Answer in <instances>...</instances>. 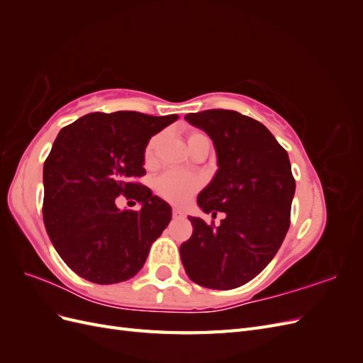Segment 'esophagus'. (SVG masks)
<instances>
[{
	"label": "esophagus",
	"instance_id": "obj_1",
	"mask_svg": "<svg viewBox=\"0 0 363 363\" xmlns=\"http://www.w3.org/2000/svg\"><path fill=\"white\" fill-rule=\"evenodd\" d=\"M172 216L174 218H184V213H183V211H180V208H172Z\"/></svg>",
	"mask_w": 363,
	"mask_h": 363
}]
</instances>
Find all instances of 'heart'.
I'll list each match as a JSON object with an SVG mask.
<instances>
[{"label": "heart", "mask_w": 363, "mask_h": 363, "mask_svg": "<svg viewBox=\"0 0 363 363\" xmlns=\"http://www.w3.org/2000/svg\"><path fill=\"white\" fill-rule=\"evenodd\" d=\"M204 138L203 133L195 130H189L186 133V139H188V145L191 147L196 139ZM163 140V133H157L152 136L145 145L144 150V163L145 167L152 168L157 162V150ZM201 182L199 177L194 175L179 172V171H168L162 174L160 177L155 183V189L159 196L163 200H167L172 204L182 206L191 200V196L200 189Z\"/></svg>", "instance_id": "b5f03b06"}]
</instances>
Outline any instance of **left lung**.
Wrapping results in <instances>:
<instances>
[{
  "label": "left lung",
  "instance_id": "1",
  "mask_svg": "<svg viewBox=\"0 0 363 363\" xmlns=\"http://www.w3.org/2000/svg\"><path fill=\"white\" fill-rule=\"evenodd\" d=\"M186 121L212 138L218 172L196 203L206 213L224 212L221 224L189 216L192 236L180 245L189 279L208 289H235L260 274L276 256L291 224L295 179L286 150L259 121L212 108Z\"/></svg>",
  "mask_w": 363,
  "mask_h": 363
}]
</instances>
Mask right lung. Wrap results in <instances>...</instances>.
Masks as SVG:
<instances>
[{
	"label": "right lung",
	"mask_w": 363,
	"mask_h": 363,
	"mask_svg": "<svg viewBox=\"0 0 363 363\" xmlns=\"http://www.w3.org/2000/svg\"><path fill=\"white\" fill-rule=\"evenodd\" d=\"M177 115L95 112L63 127L43 163V224L63 262L98 284L125 281L144 267L171 207L135 182L145 175L144 150ZM119 194L143 203L119 211Z\"/></svg>",
	"instance_id": "1"
}]
</instances>
